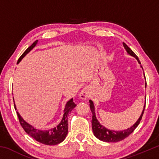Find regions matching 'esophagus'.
<instances>
[{
  "label": "esophagus",
  "mask_w": 159,
  "mask_h": 159,
  "mask_svg": "<svg viewBox=\"0 0 159 159\" xmlns=\"http://www.w3.org/2000/svg\"><path fill=\"white\" fill-rule=\"evenodd\" d=\"M79 97L80 98L82 99H86L89 98L90 93L89 90L88 89V88H83V89L80 90V92L79 93Z\"/></svg>",
  "instance_id": "esophagus-1"
}]
</instances>
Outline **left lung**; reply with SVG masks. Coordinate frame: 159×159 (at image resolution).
Returning <instances> with one entry per match:
<instances>
[{
    "label": "left lung",
    "mask_w": 159,
    "mask_h": 159,
    "mask_svg": "<svg viewBox=\"0 0 159 159\" xmlns=\"http://www.w3.org/2000/svg\"><path fill=\"white\" fill-rule=\"evenodd\" d=\"M123 46H124L125 50H126V52H128V54H129V55L131 56H133L134 57H135L137 59V60L138 61V62L140 64V61L139 60L138 57L135 55V54H134L133 51L125 43H123ZM145 80H146V79H145ZM146 86H147V82L145 83V87H146ZM89 102H90V110L91 111H92V114H93L92 128H93L94 135H95L97 138H98L99 140H102L106 142H117L123 140V139H124L125 138H126L127 137L130 135V134L134 130V129L138 127V125L139 124V122H140V120L142 118V116H143L144 108H145V104H144L143 111L142 112L141 116L138 118V120H137V122L134 123L133 126H131L130 128L126 129V130L115 131V130H109V129H107V128L104 127V126L102 125L101 123L98 121V120L96 118V115L95 112V107H94L93 102L92 100H89Z\"/></svg>",
    "instance_id": "left-lung-1"
}]
</instances>
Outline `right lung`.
Returning <instances> with one entry per match:
<instances>
[{"mask_svg": "<svg viewBox=\"0 0 159 159\" xmlns=\"http://www.w3.org/2000/svg\"><path fill=\"white\" fill-rule=\"evenodd\" d=\"M38 40L34 43H33V44H32L31 46H29L27 49L25 50V52L21 55V57L20 58H19L17 64L20 63L21 59L25 57L26 54L30 52V51L36 46ZM76 106V104L74 102L73 98L69 99V100L66 102L65 105V108H64V110L63 117L60 120V122L57 125L53 126V127H50L48 129H43V130H40V129H36L34 128L33 126L26 123L25 120L21 117V116L17 111V114L19 118V121L20 123V125L29 135H30L31 138L36 139V141L41 142V143L43 144L55 145L61 143V142L64 141V139L66 138V134L68 133V123H67L68 122L67 121L68 118H67V116H68L69 113L71 112L72 111V109H73ZM15 109H16L15 104Z\"/></svg>", "mask_w": 159, "mask_h": 159, "instance_id": "add662e5", "label": "right lung"}]
</instances>
